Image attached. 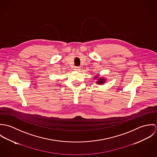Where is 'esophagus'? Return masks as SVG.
Returning <instances> with one entry per match:
<instances>
[{"label": "esophagus", "mask_w": 157, "mask_h": 157, "mask_svg": "<svg viewBox=\"0 0 157 157\" xmlns=\"http://www.w3.org/2000/svg\"><path fill=\"white\" fill-rule=\"evenodd\" d=\"M81 69V68L80 67H74V70L75 71H80Z\"/></svg>", "instance_id": "obj_1"}]
</instances>
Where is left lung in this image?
<instances>
[{"label": "left lung", "mask_w": 157, "mask_h": 157, "mask_svg": "<svg viewBox=\"0 0 157 157\" xmlns=\"http://www.w3.org/2000/svg\"><path fill=\"white\" fill-rule=\"evenodd\" d=\"M94 79H97V80L96 81V83L98 85H103L105 82H106V78L103 77H99V76H95L94 77Z\"/></svg>", "instance_id": "8db88e82"}]
</instances>
